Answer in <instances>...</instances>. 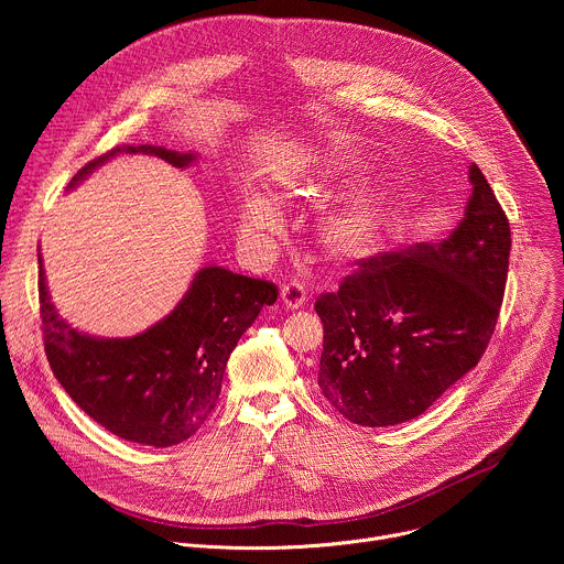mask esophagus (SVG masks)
Segmentation results:
<instances>
[{
  "instance_id": "34e87169",
  "label": "esophagus",
  "mask_w": 564,
  "mask_h": 564,
  "mask_svg": "<svg viewBox=\"0 0 564 564\" xmlns=\"http://www.w3.org/2000/svg\"><path fill=\"white\" fill-rule=\"evenodd\" d=\"M281 299L288 307H301L307 301V292L305 285L299 279H290L283 288H281Z\"/></svg>"
}]
</instances>
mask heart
Segmentation results:
<instances>
[{"instance_id": "heart-1", "label": "heart", "mask_w": 564, "mask_h": 564, "mask_svg": "<svg viewBox=\"0 0 564 564\" xmlns=\"http://www.w3.org/2000/svg\"><path fill=\"white\" fill-rule=\"evenodd\" d=\"M361 167L348 158H318L292 172L283 189L292 200H326L359 176ZM390 194L379 187L352 192L341 198L318 225V236L333 257L352 259L368 252L386 227ZM279 225V209L272 200L254 196L243 209L246 231H272Z\"/></svg>"}]
</instances>
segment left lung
<instances>
[{"instance_id":"left-lung-1","label":"left lung","mask_w":564,"mask_h":564,"mask_svg":"<svg viewBox=\"0 0 564 564\" xmlns=\"http://www.w3.org/2000/svg\"><path fill=\"white\" fill-rule=\"evenodd\" d=\"M468 174L466 214L442 243L359 259L339 290L314 301L324 324L318 390L359 426L422 415L491 341L511 227L481 170Z\"/></svg>"}]
</instances>
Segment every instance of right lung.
Segmentation results:
<instances>
[{"mask_svg":"<svg viewBox=\"0 0 564 564\" xmlns=\"http://www.w3.org/2000/svg\"><path fill=\"white\" fill-rule=\"evenodd\" d=\"M149 153L172 167H187L194 153L153 144H122L79 170L83 181L111 155ZM44 350L53 375L75 404L109 433L138 444L165 448L192 437L218 401L227 359L279 288L270 281L205 268L178 307L131 339H94L68 328L57 316L37 274Z\"/></svg>","mask_w":564,"mask_h":564,"instance_id":"add662e5","label":"right lung"}]
</instances>
